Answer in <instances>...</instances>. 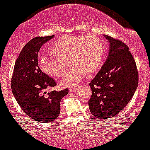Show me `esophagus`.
Instances as JSON below:
<instances>
[{
    "instance_id": "obj_1",
    "label": "esophagus",
    "mask_w": 150,
    "mask_h": 150,
    "mask_svg": "<svg viewBox=\"0 0 150 150\" xmlns=\"http://www.w3.org/2000/svg\"><path fill=\"white\" fill-rule=\"evenodd\" d=\"M76 90H77V86H73L69 88V91L71 92H75Z\"/></svg>"
}]
</instances>
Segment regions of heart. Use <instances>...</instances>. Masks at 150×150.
Wrapping results in <instances>:
<instances>
[{
	"instance_id": "obj_1",
	"label": "heart",
	"mask_w": 150,
	"mask_h": 150,
	"mask_svg": "<svg viewBox=\"0 0 150 150\" xmlns=\"http://www.w3.org/2000/svg\"><path fill=\"white\" fill-rule=\"evenodd\" d=\"M56 59L42 56L38 60L41 71L53 78L64 75L69 62L72 68L60 82L62 87H73L86 75L97 72L104 58V48L99 37L94 35H64L50 48Z\"/></svg>"
}]
</instances>
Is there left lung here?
<instances>
[{"instance_id": "obj_1", "label": "left lung", "mask_w": 150, "mask_h": 150, "mask_svg": "<svg viewBox=\"0 0 150 150\" xmlns=\"http://www.w3.org/2000/svg\"><path fill=\"white\" fill-rule=\"evenodd\" d=\"M109 42L107 59L89 84L91 97L88 101L92 115L108 120L117 115L132 98L138 86V72L128 46L104 35Z\"/></svg>"}]
</instances>
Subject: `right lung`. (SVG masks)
<instances>
[{
    "instance_id": "obj_1",
    "label": "right lung",
    "mask_w": 150,
    "mask_h": 150,
    "mask_svg": "<svg viewBox=\"0 0 150 150\" xmlns=\"http://www.w3.org/2000/svg\"><path fill=\"white\" fill-rule=\"evenodd\" d=\"M53 37H35L24 47L16 59L11 80L13 95L23 112L40 123L52 122L58 117L62 98L68 94V88L47 93V90L56 83L38 67V51Z\"/></svg>"
}]
</instances>
